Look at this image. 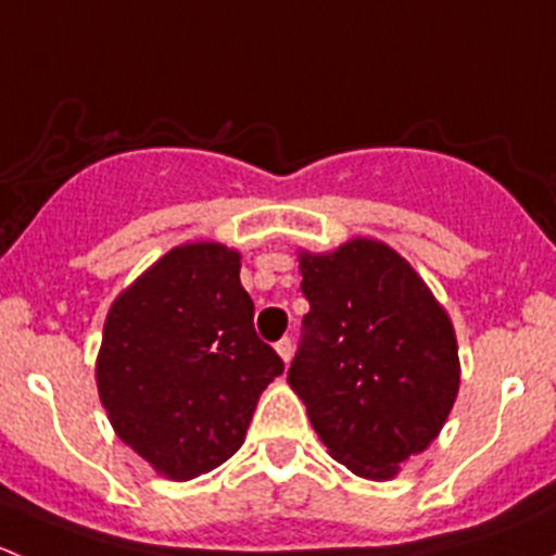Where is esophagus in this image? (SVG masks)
Listing matches in <instances>:
<instances>
[{"instance_id":"34e87169","label":"esophagus","mask_w":556,"mask_h":556,"mask_svg":"<svg viewBox=\"0 0 556 556\" xmlns=\"http://www.w3.org/2000/svg\"><path fill=\"white\" fill-rule=\"evenodd\" d=\"M277 352H279V357H282L285 363H290V357H293V341H290L288 336H285V339H279L277 341Z\"/></svg>"}]
</instances>
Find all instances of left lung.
I'll list each match as a JSON object with an SVG mask.
<instances>
[{
  "instance_id": "left-lung-1",
  "label": "left lung",
  "mask_w": 556,
  "mask_h": 556,
  "mask_svg": "<svg viewBox=\"0 0 556 556\" xmlns=\"http://www.w3.org/2000/svg\"><path fill=\"white\" fill-rule=\"evenodd\" d=\"M301 277L309 312L288 382L341 465L390 479L428 450L457 397L450 317L417 271L374 239L304 252Z\"/></svg>"
}]
</instances>
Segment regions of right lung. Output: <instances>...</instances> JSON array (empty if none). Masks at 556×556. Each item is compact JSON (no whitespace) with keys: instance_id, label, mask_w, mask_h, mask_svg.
Returning <instances> with one entry per match:
<instances>
[{"instance_id":"1","label":"right lung","mask_w":556,"mask_h":556,"mask_svg":"<svg viewBox=\"0 0 556 556\" xmlns=\"http://www.w3.org/2000/svg\"><path fill=\"white\" fill-rule=\"evenodd\" d=\"M239 268L223 244L174 247L106 314L99 397L117 439L174 481L226 463L285 371L257 339Z\"/></svg>"}]
</instances>
